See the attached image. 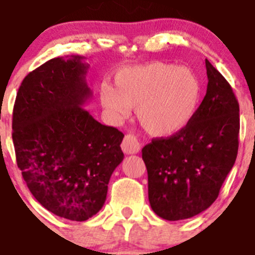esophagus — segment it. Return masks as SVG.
I'll use <instances>...</instances> for the list:
<instances>
[{
	"mask_svg": "<svg viewBox=\"0 0 255 255\" xmlns=\"http://www.w3.org/2000/svg\"><path fill=\"white\" fill-rule=\"evenodd\" d=\"M122 149L126 154H135L139 152L140 143L137 137L133 134H127L122 142Z\"/></svg>",
	"mask_w": 255,
	"mask_h": 255,
	"instance_id": "esophagus-1",
	"label": "esophagus"
}]
</instances>
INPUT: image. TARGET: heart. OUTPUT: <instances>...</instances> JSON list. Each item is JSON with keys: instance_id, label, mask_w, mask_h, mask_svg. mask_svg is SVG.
I'll return each instance as SVG.
<instances>
[{"instance_id": "1", "label": "heart", "mask_w": 255, "mask_h": 255, "mask_svg": "<svg viewBox=\"0 0 255 255\" xmlns=\"http://www.w3.org/2000/svg\"><path fill=\"white\" fill-rule=\"evenodd\" d=\"M116 88L101 86L103 107L117 118L129 108H138L142 127L158 137L180 132L196 117L202 102L203 86L189 68L154 61L125 67L115 77Z\"/></svg>"}]
</instances>
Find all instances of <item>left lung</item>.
<instances>
[{
	"label": "left lung",
	"instance_id": "1",
	"mask_svg": "<svg viewBox=\"0 0 255 255\" xmlns=\"http://www.w3.org/2000/svg\"><path fill=\"white\" fill-rule=\"evenodd\" d=\"M206 68L207 93L193 121L142 149L150 207L167 221L192 218L209 208L238 154V101L208 59Z\"/></svg>",
	"mask_w": 255,
	"mask_h": 255
}]
</instances>
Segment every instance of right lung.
<instances>
[{
  "label": "right lung",
  "instance_id": "obj_1",
  "mask_svg": "<svg viewBox=\"0 0 255 255\" xmlns=\"http://www.w3.org/2000/svg\"><path fill=\"white\" fill-rule=\"evenodd\" d=\"M87 70L82 56L47 61L22 81L12 118L17 165L29 192L47 211L76 222L101 211L125 157V134L83 108L92 96Z\"/></svg>",
  "mask_w": 255,
  "mask_h": 255
}]
</instances>
